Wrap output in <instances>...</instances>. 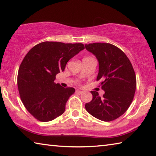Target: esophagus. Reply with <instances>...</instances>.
<instances>
[{"label":"esophagus","mask_w":156,"mask_h":156,"mask_svg":"<svg viewBox=\"0 0 156 156\" xmlns=\"http://www.w3.org/2000/svg\"><path fill=\"white\" fill-rule=\"evenodd\" d=\"M76 93L78 95H80V94H82V93H83V91H82V90H76Z\"/></svg>","instance_id":"obj_1"}]
</instances>
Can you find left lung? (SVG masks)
<instances>
[{
	"label": "left lung",
	"instance_id": "obj_1",
	"mask_svg": "<svg viewBox=\"0 0 156 156\" xmlns=\"http://www.w3.org/2000/svg\"><path fill=\"white\" fill-rule=\"evenodd\" d=\"M99 62L97 80H101L105 91L101 98L97 91H90L93 99L85 104L87 111L103 121H111L128 109L134 97L136 78L131 62L122 50L108 43L85 45Z\"/></svg>",
	"mask_w": 156,
	"mask_h": 156
}]
</instances>
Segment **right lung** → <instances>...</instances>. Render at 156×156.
I'll return each mask as SVG.
<instances>
[{"label":"right lung","instance_id":"right-lung-1","mask_svg":"<svg viewBox=\"0 0 156 156\" xmlns=\"http://www.w3.org/2000/svg\"><path fill=\"white\" fill-rule=\"evenodd\" d=\"M84 49L83 44L44 41L25 56L18 71V87L24 106L36 119L47 122L65 112L75 89L54 81L69 59Z\"/></svg>","mask_w":156,"mask_h":156}]
</instances>
